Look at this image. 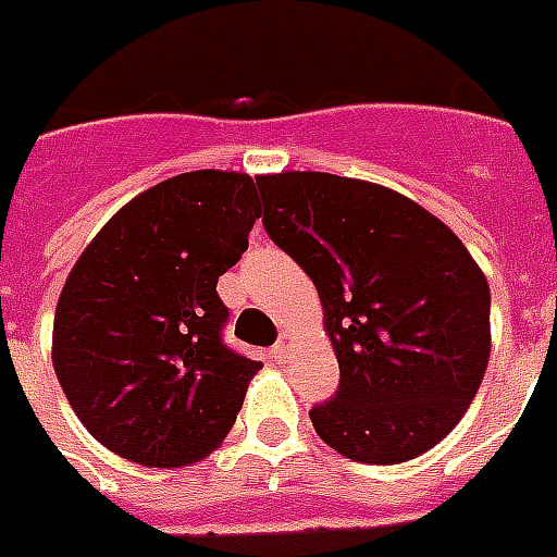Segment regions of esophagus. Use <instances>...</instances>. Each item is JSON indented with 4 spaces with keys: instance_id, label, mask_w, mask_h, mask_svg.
I'll use <instances>...</instances> for the list:
<instances>
[{
    "instance_id": "esophagus-1",
    "label": "esophagus",
    "mask_w": 557,
    "mask_h": 557,
    "mask_svg": "<svg viewBox=\"0 0 557 557\" xmlns=\"http://www.w3.org/2000/svg\"><path fill=\"white\" fill-rule=\"evenodd\" d=\"M290 343H294V337H290V334H282V337H278V343L273 346V355L278 358V361H284V358L290 355Z\"/></svg>"
}]
</instances>
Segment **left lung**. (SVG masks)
I'll use <instances>...</instances> for the list:
<instances>
[{
  "instance_id": "left-lung-1",
  "label": "left lung",
  "mask_w": 557,
  "mask_h": 557,
  "mask_svg": "<svg viewBox=\"0 0 557 557\" xmlns=\"http://www.w3.org/2000/svg\"><path fill=\"white\" fill-rule=\"evenodd\" d=\"M263 228L311 275L341 363L313 405L332 449L403 463L453 432L491 358V287L467 246L382 184L332 173L258 175Z\"/></svg>"
}]
</instances>
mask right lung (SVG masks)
I'll return each instance as SVG.
<instances>
[{"label":"right lung","instance_id":"add662e5","mask_svg":"<svg viewBox=\"0 0 557 557\" xmlns=\"http://www.w3.org/2000/svg\"><path fill=\"white\" fill-rule=\"evenodd\" d=\"M258 216L246 173H182L123 205L75 261L52 363L75 417L111 453L184 467L234 425L261 363L223 343L216 282Z\"/></svg>","mask_w":557,"mask_h":557}]
</instances>
